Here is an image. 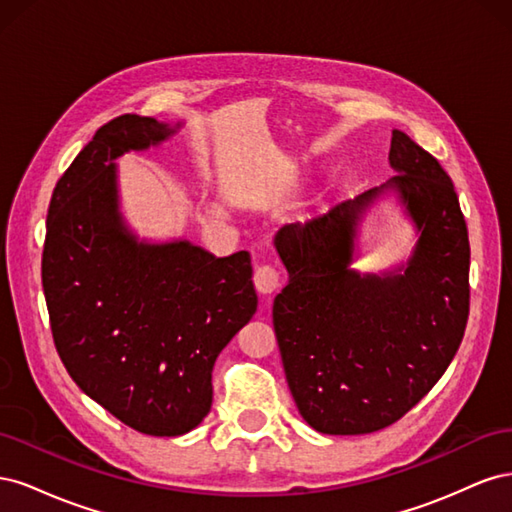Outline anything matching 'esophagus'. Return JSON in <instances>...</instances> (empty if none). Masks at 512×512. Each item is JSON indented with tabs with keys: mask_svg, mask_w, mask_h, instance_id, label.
<instances>
[{
	"mask_svg": "<svg viewBox=\"0 0 512 512\" xmlns=\"http://www.w3.org/2000/svg\"><path fill=\"white\" fill-rule=\"evenodd\" d=\"M254 286L260 294H273L277 288H280V273H277L273 267L269 265H260L254 271Z\"/></svg>",
	"mask_w": 512,
	"mask_h": 512,
	"instance_id": "34e87169",
	"label": "esophagus"
}]
</instances>
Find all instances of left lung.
<instances>
[{
    "instance_id": "left-lung-1",
    "label": "left lung",
    "mask_w": 512,
    "mask_h": 512,
    "mask_svg": "<svg viewBox=\"0 0 512 512\" xmlns=\"http://www.w3.org/2000/svg\"><path fill=\"white\" fill-rule=\"evenodd\" d=\"M389 164L397 175L380 188L273 237L288 271L273 301L286 380L307 425L329 436L399 421L442 378L468 322L470 241L453 181L401 130ZM391 191L419 239L406 263L361 274L358 224Z\"/></svg>"
}]
</instances>
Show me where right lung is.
<instances>
[{"mask_svg": "<svg viewBox=\"0 0 512 512\" xmlns=\"http://www.w3.org/2000/svg\"><path fill=\"white\" fill-rule=\"evenodd\" d=\"M181 128L141 115L102 126L55 185L42 252L61 363L121 423L160 438L209 414L215 359L258 307L250 252L138 239L123 220L115 160Z\"/></svg>", "mask_w": 512, "mask_h": 512, "instance_id": "1", "label": "right lung"}]
</instances>
